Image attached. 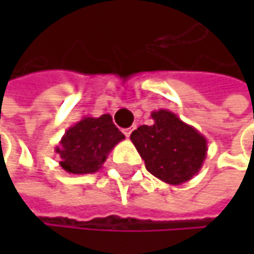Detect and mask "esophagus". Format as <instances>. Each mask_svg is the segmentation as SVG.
<instances>
[{
  "label": "esophagus",
  "instance_id": "34e87169",
  "mask_svg": "<svg viewBox=\"0 0 254 254\" xmlns=\"http://www.w3.org/2000/svg\"><path fill=\"white\" fill-rule=\"evenodd\" d=\"M132 130H134V127H128V128H124V130H123V132L126 134V137H130V134L132 132Z\"/></svg>",
  "mask_w": 254,
  "mask_h": 254
}]
</instances>
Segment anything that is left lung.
I'll list each match as a JSON object with an SVG mask.
<instances>
[{
  "instance_id": "8db88e82",
  "label": "left lung",
  "mask_w": 254,
  "mask_h": 254,
  "mask_svg": "<svg viewBox=\"0 0 254 254\" xmlns=\"http://www.w3.org/2000/svg\"><path fill=\"white\" fill-rule=\"evenodd\" d=\"M151 119V126H140L130 135L147 171L170 185L192 180L206 158V138L170 110L152 112Z\"/></svg>"
}]
</instances>
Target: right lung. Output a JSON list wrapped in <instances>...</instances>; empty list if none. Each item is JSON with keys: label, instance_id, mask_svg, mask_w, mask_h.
Wrapping results in <instances>:
<instances>
[{"label": "right lung", "instance_id": "obj_1", "mask_svg": "<svg viewBox=\"0 0 254 254\" xmlns=\"http://www.w3.org/2000/svg\"><path fill=\"white\" fill-rule=\"evenodd\" d=\"M126 137L113 123L110 114L86 116L64 131L55 151L61 167L69 174H94L103 167L107 155Z\"/></svg>", "mask_w": 254, "mask_h": 254}]
</instances>
